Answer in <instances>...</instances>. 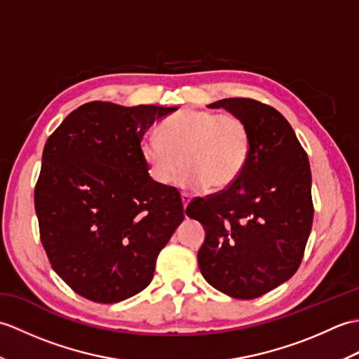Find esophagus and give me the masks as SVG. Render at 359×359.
I'll return each mask as SVG.
<instances>
[{
  "label": "esophagus",
  "instance_id": "obj_1",
  "mask_svg": "<svg viewBox=\"0 0 359 359\" xmlns=\"http://www.w3.org/2000/svg\"><path fill=\"white\" fill-rule=\"evenodd\" d=\"M180 199H182V203H184V208H187L189 201H191V196L187 194V193H182V194H180Z\"/></svg>",
  "mask_w": 359,
  "mask_h": 359
}]
</instances>
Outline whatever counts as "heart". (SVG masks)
<instances>
[{"label":"heart","instance_id":"b5f03b06","mask_svg":"<svg viewBox=\"0 0 359 359\" xmlns=\"http://www.w3.org/2000/svg\"><path fill=\"white\" fill-rule=\"evenodd\" d=\"M157 135L144 137L140 156L151 179L160 185L177 184L188 189H225L245 170L250 131L233 114L182 109L168 117Z\"/></svg>","mask_w":359,"mask_h":359}]
</instances>
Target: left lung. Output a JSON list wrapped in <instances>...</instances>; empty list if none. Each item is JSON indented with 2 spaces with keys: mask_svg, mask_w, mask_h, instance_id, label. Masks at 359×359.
I'll return each instance as SVG.
<instances>
[{
  "mask_svg": "<svg viewBox=\"0 0 359 359\" xmlns=\"http://www.w3.org/2000/svg\"><path fill=\"white\" fill-rule=\"evenodd\" d=\"M208 108L243 120L251 147L233 185L187 207V216L205 228L197 261L219 292L255 299L284 284L302 261L313 224L309 157L285 117L269 104L224 98Z\"/></svg>",
  "mask_w": 359,
  "mask_h": 359,
  "instance_id": "left-lung-1",
  "label": "left lung"
}]
</instances>
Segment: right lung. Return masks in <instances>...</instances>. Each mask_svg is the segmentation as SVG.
I'll list each match as a JSON object with an SVG mask.
<instances>
[{
    "label": "right lung",
    "instance_id": "right-lung-1",
    "mask_svg": "<svg viewBox=\"0 0 359 359\" xmlns=\"http://www.w3.org/2000/svg\"><path fill=\"white\" fill-rule=\"evenodd\" d=\"M174 111L90 102L44 144L35 187L41 243L52 269L86 299L114 304L147 288L185 219L177 189L152 180L140 156L144 133Z\"/></svg>",
    "mask_w": 359,
    "mask_h": 359
}]
</instances>
